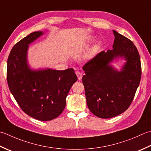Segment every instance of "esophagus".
Wrapping results in <instances>:
<instances>
[{
	"mask_svg": "<svg viewBox=\"0 0 151 151\" xmlns=\"http://www.w3.org/2000/svg\"><path fill=\"white\" fill-rule=\"evenodd\" d=\"M76 76H78V80H79V81H80V80L82 79V73L80 72H79V71L76 72Z\"/></svg>",
	"mask_w": 151,
	"mask_h": 151,
	"instance_id": "34e87169",
	"label": "esophagus"
}]
</instances>
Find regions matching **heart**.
<instances>
[{
  "label": "heart",
  "mask_w": 151,
  "mask_h": 151,
  "mask_svg": "<svg viewBox=\"0 0 151 151\" xmlns=\"http://www.w3.org/2000/svg\"><path fill=\"white\" fill-rule=\"evenodd\" d=\"M98 47H99V45H98V44H96V45H95L94 47L91 50V52H90L91 54H93V53H94V52L98 50Z\"/></svg>",
  "instance_id": "1"
}]
</instances>
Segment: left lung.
<instances>
[{
	"label": "left lung",
	"instance_id": "1",
	"mask_svg": "<svg viewBox=\"0 0 151 151\" xmlns=\"http://www.w3.org/2000/svg\"><path fill=\"white\" fill-rule=\"evenodd\" d=\"M113 50L101 51L83 67L85 96L88 109L101 119L117 116L127 110L133 101L141 76L139 52L134 43L115 30ZM124 56L127 61L118 72L109 64Z\"/></svg>",
	"mask_w": 151,
	"mask_h": 151
}]
</instances>
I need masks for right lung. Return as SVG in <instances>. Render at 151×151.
I'll return each mask as SVG.
<instances>
[{
    "instance_id": "right-lung-1",
    "label": "right lung",
    "mask_w": 151,
    "mask_h": 151,
    "mask_svg": "<svg viewBox=\"0 0 151 151\" xmlns=\"http://www.w3.org/2000/svg\"><path fill=\"white\" fill-rule=\"evenodd\" d=\"M34 32L15 44L7 62L8 87L21 109L39 121H51L63 113L66 98L78 80L74 70H31L27 65L29 44L42 35Z\"/></svg>"
}]
</instances>
